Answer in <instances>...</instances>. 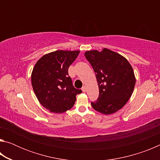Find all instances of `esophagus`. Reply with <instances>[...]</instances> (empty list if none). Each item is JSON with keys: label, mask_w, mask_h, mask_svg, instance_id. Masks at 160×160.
<instances>
[{"label": "esophagus", "mask_w": 160, "mask_h": 160, "mask_svg": "<svg viewBox=\"0 0 160 160\" xmlns=\"http://www.w3.org/2000/svg\"><path fill=\"white\" fill-rule=\"evenodd\" d=\"M82 90L83 92H86V87H85V86H83V87H82Z\"/></svg>", "instance_id": "1"}]
</instances>
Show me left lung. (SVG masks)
<instances>
[{"label": "left lung", "mask_w": 160, "mask_h": 160, "mask_svg": "<svg viewBox=\"0 0 160 160\" xmlns=\"http://www.w3.org/2000/svg\"><path fill=\"white\" fill-rule=\"evenodd\" d=\"M85 56L96 73L99 94L92 107L103 114H112L123 107L135 85L133 70L128 60L108 48L88 51Z\"/></svg>", "instance_id": "8db88e82"}]
</instances>
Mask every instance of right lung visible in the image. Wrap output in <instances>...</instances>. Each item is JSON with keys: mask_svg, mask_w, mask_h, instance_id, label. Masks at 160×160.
I'll return each mask as SVG.
<instances>
[{"mask_svg": "<svg viewBox=\"0 0 160 160\" xmlns=\"http://www.w3.org/2000/svg\"><path fill=\"white\" fill-rule=\"evenodd\" d=\"M80 51H56L45 54L35 64L32 72V85L43 107L52 113H60L73 107L82 90L72 85L68 68Z\"/></svg>", "mask_w": 160, "mask_h": 160, "instance_id": "1", "label": "right lung"}]
</instances>
